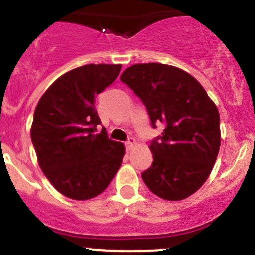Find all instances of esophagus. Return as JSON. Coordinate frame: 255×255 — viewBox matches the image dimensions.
I'll return each mask as SVG.
<instances>
[{"instance_id": "1", "label": "esophagus", "mask_w": 255, "mask_h": 255, "mask_svg": "<svg viewBox=\"0 0 255 255\" xmlns=\"http://www.w3.org/2000/svg\"><path fill=\"white\" fill-rule=\"evenodd\" d=\"M134 144H135V139H134V138H129V139H128V141L125 143L126 149H127V151H130V149H132L133 147H134Z\"/></svg>"}]
</instances>
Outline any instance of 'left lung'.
<instances>
[{"instance_id": "obj_1", "label": "left lung", "mask_w": 255, "mask_h": 255, "mask_svg": "<svg viewBox=\"0 0 255 255\" xmlns=\"http://www.w3.org/2000/svg\"><path fill=\"white\" fill-rule=\"evenodd\" d=\"M121 82L139 97L152 127L165 129L151 142L153 162L142 172L149 190L177 201L208 180L220 148V116L201 84L189 73L158 63L126 69Z\"/></svg>"}]
</instances>
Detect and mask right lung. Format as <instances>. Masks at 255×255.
Masks as SVG:
<instances>
[{
    "mask_svg": "<svg viewBox=\"0 0 255 255\" xmlns=\"http://www.w3.org/2000/svg\"><path fill=\"white\" fill-rule=\"evenodd\" d=\"M121 65L88 64L68 71L44 93L34 113L31 141L42 172L64 196H98L121 167L125 146L108 138L95 97L116 80Z\"/></svg>",
    "mask_w": 255,
    "mask_h": 255,
    "instance_id": "obj_1",
    "label": "right lung"
}]
</instances>
